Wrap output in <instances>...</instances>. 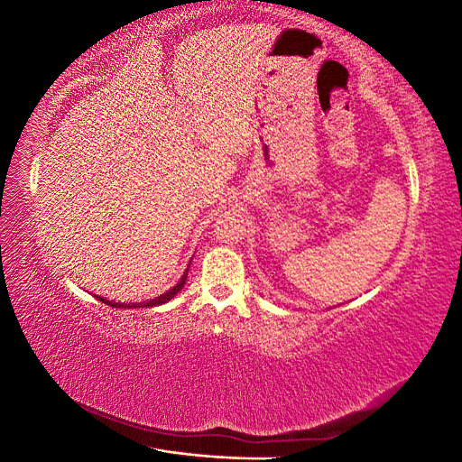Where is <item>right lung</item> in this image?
<instances>
[{"label":"right lung","mask_w":462,"mask_h":462,"mask_svg":"<svg viewBox=\"0 0 462 462\" xmlns=\"http://www.w3.org/2000/svg\"><path fill=\"white\" fill-rule=\"evenodd\" d=\"M187 273H189V270L183 273V277H180V282L171 289V291H167V292H163V295H160L158 299H152V300H148V302H141V304H121V302H111V300H106V299H102V297H96L97 300L100 302H104V304H107V306H114V309H143V306H158V304H163V302H167V300H171L177 292L185 287V282H187Z\"/></svg>","instance_id":"obj_1"}]
</instances>
